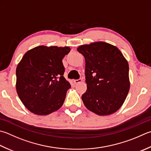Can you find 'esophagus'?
<instances>
[{
    "instance_id": "1",
    "label": "esophagus",
    "mask_w": 151,
    "mask_h": 151,
    "mask_svg": "<svg viewBox=\"0 0 151 151\" xmlns=\"http://www.w3.org/2000/svg\"><path fill=\"white\" fill-rule=\"evenodd\" d=\"M82 81V80L81 78H79V79H77V80H74V82H75V84H78V83H80V82H81Z\"/></svg>"
}]
</instances>
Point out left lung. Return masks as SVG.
Wrapping results in <instances>:
<instances>
[{"mask_svg":"<svg viewBox=\"0 0 151 151\" xmlns=\"http://www.w3.org/2000/svg\"><path fill=\"white\" fill-rule=\"evenodd\" d=\"M86 61L87 90L82 99L88 110L100 116L121 107L129 90L128 61L116 46L97 42L79 46Z\"/></svg>","mask_w":151,"mask_h":151,"instance_id":"1","label":"left lung"}]
</instances>
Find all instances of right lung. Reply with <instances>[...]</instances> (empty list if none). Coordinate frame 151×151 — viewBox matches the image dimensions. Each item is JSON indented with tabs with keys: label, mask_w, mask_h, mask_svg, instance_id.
Segmentation results:
<instances>
[{
	"label": "right lung",
	"mask_w": 151,
	"mask_h": 151,
	"mask_svg": "<svg viewBox=\"0 0 151 151\" xmlns=\"http://www.w3.org/2000/svg\"><path fill=\"white\" fill-rule=\"evenodd\" d=\"M69 47L40 46L27 52L16 68V90L31 113L47 115L63 105L69 82L62 60Z\"/></svg>",
	"instance_id": "1"
}]
</instances>
